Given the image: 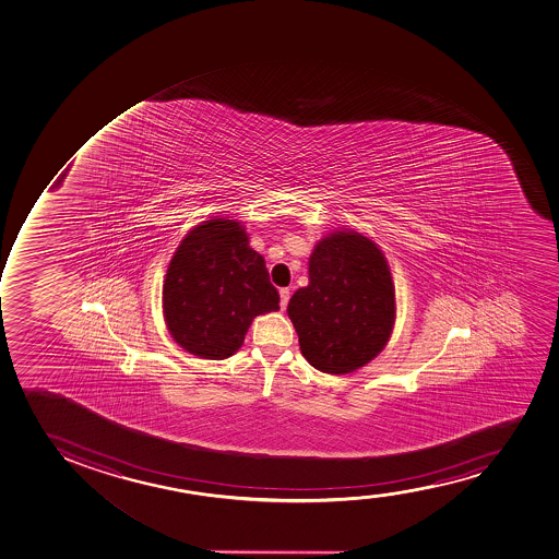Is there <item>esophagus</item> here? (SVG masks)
<instances>
[{"instance_id": "esophagus-1", "label": "esophagus", "mask_w": 559, "mask_h": 559, "mask_svg": "<svg viewBox=\"0 0 559 559\" xmlns=\"http://www.w3.org/2000/svg\"><path fill=\"white\" fill-rule=\"evenodd\" d=\"M288 301H289V289L281 288V308H283V310H286V307H288Z\"/></svg>"}]
</instances>
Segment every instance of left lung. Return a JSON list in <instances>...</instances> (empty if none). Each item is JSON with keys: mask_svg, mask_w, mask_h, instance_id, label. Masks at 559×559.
Instances as JSON below:
<instances>
[{"mask_svg": "<svg viewBox=\"0 0 559 559\" xmlns=\"http://www.w3.org/2000/svg\"><path fill=\"white\" fill-rule=\"evenodd\" d=\"M308 276L310 284L288 305L302 357L334 376L368 365L394 325V284L383 252L360 234L336 233L316 245Z\"/></svg>", "mask_w": 559, "mask_h": 559, "instance_id": "1", "label": "left lung"}]
</instances>
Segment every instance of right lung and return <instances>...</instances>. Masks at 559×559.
<instances>
[{"mask_svg": "<svg viewBox=\"0 0 559 559\" xmlns=\"http://www.w3.org/2000/svg\"><path fill=\"white\" fill-rule=\"evenodd\" d=\"M264 257L233 219H212L183 238L164 284V314L173 338L197 357H230L251 321L278 310Z\"/></svg>", "mask_w": 559, "mask_h": 559, "instance_id": "1", "label": "right lung"}]
</instances>
